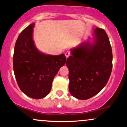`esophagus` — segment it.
<instances>
[{"mask_svg": "<svg viewBox=\"0 0 127 127\" xmlns=\"http://www.w3.org/2000/svg\"><path fill=\"white\" fill-rule=\"evenodd\" d=\"M70 52H69V51H67V52H65V57H66L67 59V58L68 57L70 56Z\"/></svg>", "mask_w": 127, "mask_h": 127, "instance_id": "34e87169", "label": "esophagus"}]
</instances>
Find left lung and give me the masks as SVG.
<instances>
[{
    "instance_id": "obj_1",
    "label": "left lung",
    "mask_w": 127,
    "mask_h": 127,
    "mask_svg": "<svg viewBox=\"0 0 127 127\" xmlns=\"http://www.w3.org/2000/svg\"><path fill=\"white\" fill-rule=\"evenodd\" d=\"M89 38L71 49L67 59L70 94L79 100L93 97L105 87L112 69V51L107 33L96 28Z\"/></svg>"
}]
</instances>
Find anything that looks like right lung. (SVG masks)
Returning a JSON list of instances; mask_svg holds the SVG:
<instances>
[{
  "mask_svg": "<svg viewBox=\"0 0 127 127\" xmlns=\"http://www.w3.org/2000/svg\"><path fill=\"white\" fill-rule=\"evenodd\" d=\"M34 23L23 30L16 41L13 68L17 84L23 93L34 99L44 98L51 90L52 81L65 64L64 54L46 55L40 52L33 39Z\"/></svg>",
  "mask_w": 127,
  "mask_h": 127,
  "instance_id": "obj_1",
  "label": "right lung"
}]
</instances>
